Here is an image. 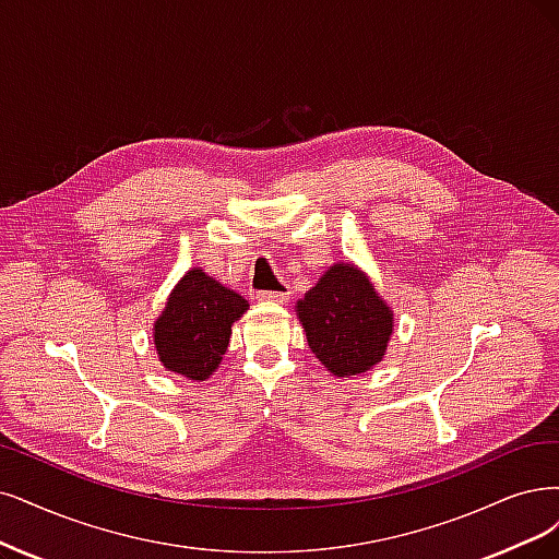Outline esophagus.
<instances>
[{
    "label": "esophagus",
    "mask_w": 559,
    "mask_h": 559,
    "mask_svg": "<svg viewBox=\"0 0 559 559\" xmlns=\"http://www.w3.org/2000/svg\"><path fill=\"white\" fill-rule=\"evenodd\" d=\"M287 297H290V293H287V290H281V293L264 290V293L255 295L258 301H274V304H283V301H287Z\"/></svg>",
    "instance_id": "esophagus-1"
}]
</instances>
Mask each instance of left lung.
I'll list each match as a JSON object with an SVG mask.
<instances>
[{
    "label": "left lung",
    "mask_w": 559,
    "mask_h": 559,
    "mask_svg": "<svg viewBox=\"0 0 559 559\" xmlns=\"http://www.w3.org/2000/svg\"><path fill=\"white\" fill-rule=\"evenodd\" d=\"M313 355L338 378L366 373L382 361L394 313L357 266L334 264L297 304Z\"/></svg>",
    "instance_id": "8db88e82"
}]
</instances>
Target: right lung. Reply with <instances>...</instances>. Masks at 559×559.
Returning <instances> with one entry per match:
<instances>
[{
	"instance_id": "obj_1",
	"label": "right lung",
	"mask_w": 559,
	"mask_h": 559,
	"mask_svg": "<svg viewBox=\"0 0 559 559\" xmlns=\"http://www.w3.org/2000/svg\"><path fill=\"white\" fill-rule=\"evenodd\" d=\"M246 308L248 301L241 295L227 290L202 269H191L154 324L160 364L189 380H206L218 368L233 322Z\"/></svg>"
}]
</instances>
